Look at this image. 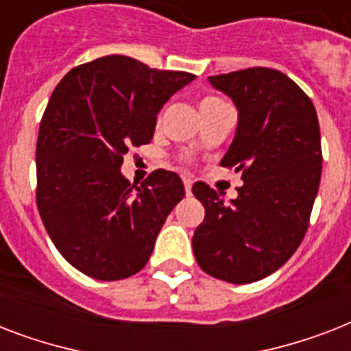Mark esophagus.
<instances>
[{
    "label": "esophagus",
    "instance_id": "1",
    "mask_svg": "<svg viewBox=\"0 0 351 351\" xmlns=\"http://www.w3.org/2000/svg\"><path fill=\"white\" fill-rule=\"evenodd\" d=\"M191 186H193V180H191V178H187V176H184V187H186V193H187V195L191 193Z\"/></svg>",
    "mask_w": 351,
    "mask_h": 351
}]
</instances>
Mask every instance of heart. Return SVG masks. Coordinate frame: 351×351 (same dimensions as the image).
<instances>
[{
	"instance_id": "b5f03b06",
	"label": "heart",
	"mask_w": 351,
	"mask_h": 351,
	"mask_svg": "<svg viewBox=\"0 0 351 351\" xmlns=\"http://www.w3.org/2000/svg\"><path fill=\"white\" fill-rule=\"evenodd\" d=\"M222 107H228L222 98L219 96H204L202 100H200V112H209V111H217V109H222Z\"/></svg>"
}]
</instances>
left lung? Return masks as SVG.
Returning a JSON list of instances; mask_svg holds the SVG:
<instances>
[{"instance_id":"left-lung-1","label":"left lung","mask_w":351,"mask_h":351,"mask_svg":"<svg viewBox=\"0 0 351 351\" xmlns=\"http://www.w3.org/2000/svg\"><path fill=\"white\" fill-rule=\"evenodd\" d=\"M233 100L239 123L220 162L242 173L239 197L197 182L206 217L193 234L198 266L215 278L250 284L289 261L304 239L322 171L321 129L304 90L275 69L209 76Z\"/></svg>"}]
</instances>
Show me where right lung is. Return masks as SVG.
Masks as SVG:
<instances>
[{"label": "right lung", "mask_w": 351, "mask_h": 351, "mask_svg": "<svg viewBox=\"0 0 351 351\" xmlns=\"http://www.w3.org/2000/svg\"><path fill=\"white\" fill-rule=\"evenodd\" d=\"M195 76L129 56H104L69 71L52 93L36 143V204L65 261L98 280L138 273L186 189L156 169L136 186L123 154L153 140L156 114Z\"/></svg>", "instance_id": "right-lung-1"}]
</instances>
